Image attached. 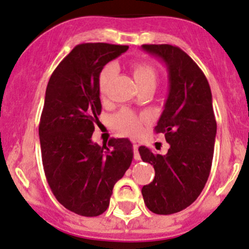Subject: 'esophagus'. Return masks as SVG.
Masks as SVG:
<instances>
[{
    "label": "esophagus",
    "mask_w": 249,
    "mask_h": 249,
    "mask_svg": "<svg viewBox=\"0 0 249 249\" xmlns=\"http://www.w3.org/2000/svg\"><path fill=\"white\" fill-rule=\"evenodd\" d=\"M133 152H134V159H135V160H140L141 156H140V153H139V144L136 143V142H134L133 143Z\"/></svg>",
    "instance_id": "obj_1"
}]
</instances>
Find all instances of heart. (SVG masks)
Wrapping results in <instances>:
<instances>
[{"instance_id": "b5f03b06", "label": "heart", "mask_w": 249, "mask_h": 249, "mask_svg": "<svg viewBox=\"0 0 249 249\" xmlns=\"http://www.w3.org/2000/svg\"><path fill=\"white\" fill-rule=\"evenodd\" d=\"M116 67L114 63H108L107 66L103 67L100 72L99 77V89L101 96L105 95L106 86L110 77L115 74ZM134 77L138 85H143V83H155L156 82V71L153 66L148 63H136L134 66ZM148 122L147 116H136L133 111L129 109H122L121 111L115 114L111 119V124L117 130L121 133L129 135L132 138H136L140 134L143 132V127Z\"/></svg>"}]
</instances>
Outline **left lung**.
Here are the masks:
<instances>
[{"instance_id":"1","label":"left lung","mask_w":249,"mask_h":249,"mask_svg":"<svg viewBox=\"0 0 249 249\" xmlns=\"http://www.w3.org/2000/svg\"><path fill=\"white\" fill-rule=\"evenodd\" d=\"M142 49L166 64L168 96L156 133L170 144L167 154L139 148L142 161L154 167L155 178L142 187L147 208L168 215L191 206L202 192L213 161L216 121L205 74L178 47L143 44Z\"/></svg>"}]
</instances>
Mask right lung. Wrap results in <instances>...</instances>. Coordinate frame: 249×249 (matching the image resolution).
<instances>
[{
	"mask_svg": "<svg viewBox=\"0 0 249 249\" xmlns=\"http://www.w3.org/2000/svg\"><path fill=\"white\" fill-rule=\"evenodd\" d=\"M128 46L82 43L61 61L50 76L38 127L42 163L58 202L82 216L107 211L114 185L133 160L128 139L108 146L91 141L101 114L99 77Z\"/></svg>",
	"mask_w": 249,
	"mask_h": 249,
	"instance_id": "1",
	"label": "right lung"
}]
</instances>
